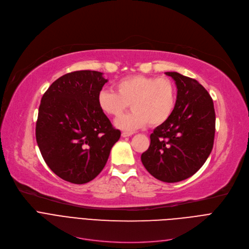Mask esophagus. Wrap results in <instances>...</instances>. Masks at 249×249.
I'll list each match as a JSON object with an SVG mask.
<instances>
[{
  "label": "esophagus",
  "instance_id": "esophagus-1",
  "mask_svg": "<svg viewBox=\"0 0 249 249\" xmlns=\"http://www.w3.org/2000/svg\"><path fill=\"white\" fill-rule=\"evenodd\" d=\"M133 135H134V133H127V131H124V133H122L123 138H127V137H130Z\"/></svg>",
  "mask_w": 249,
  "mask_h": 249
}]
</instances>
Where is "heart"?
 <instances>
[{"mask_svg": "<svg viewBox=\"0 0 249 249\" xmlns=\"http://www.w3.org/2000/svg\"><path fill=\"white\" fill-rule=\"evenodd\" d=\"M116 92L102 89L97 96L98 107L108 116L119 118L129 107L133 111L115 121L124 130H135L147 125L165 124L177 104L175 84L165 77L133 75L115 83Z\"/></svg>", "mask_w": 249, "mask_h": 249, "instance_id": "obj_1", "label": "heart"}]
</instances>
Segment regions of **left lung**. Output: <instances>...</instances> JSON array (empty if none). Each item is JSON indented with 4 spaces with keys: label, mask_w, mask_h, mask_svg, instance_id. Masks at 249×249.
<instances>
[{
    "label": "left lung",
    "mask_w": 249,
    "mask_h": 249,
    "mask_svg": "<svg viewBox=\"0 0 249 249\" xmlns=\"http://www.w3.org/2000/svg\"><path fill=\"white\" fill-rule=\"evenodd\" d=\"M177 86V104L171 118L151 135L142 163L156 179L176 183L188 179L209 157L215 135V110L208 91L195 79L165 72Z\"/></svg>",
    "instance_id": "left-lung-1"
}]
</instances>
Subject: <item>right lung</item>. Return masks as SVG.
<instances>
[{
  "label": "right lung",
  "instance_id": "obj_1",
  "mask_svg": "<svg viewBox=\"0 0 249 249\" xmlns=\"http://www.w3.org/2000/svg\"><path fill=\"white\" fill-rule=\"evenodd\" d=\"M107 82L101 72L74 71L55 80L42 96L36 141L47 166L67 182L93 180L121 138L98 107Z\"/></svg>",
  "mask_w": 249,
  "mask_h": 249
}]
</instances>
